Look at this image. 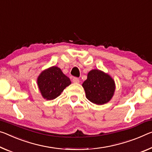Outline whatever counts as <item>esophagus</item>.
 <instances>
[{"instance_id": "obj_1", "label": "esophagus", "mask_w": 152, "mask_h": 152, "mask_svg": "<svg viewBox=\"0 0 152 152\" xmlns=\"http://www.w3.org/2000/svg\"><path fill=\"white\" fill-rule=\"evenodd\" d=\"M72 82H73L74 83H80V80L78 78H74L72 79Z\"/></svg>"}]
</instances>
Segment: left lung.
I'll use <instances>...</instances> for the list:
<instances>
[{"label": "left lung", "instance_id": "1", "mask_svg": "<svg viewBox=\"0 0 152 152\" xmlns=\"http://www.w3.org/2000/svg\"><path fill=\"white\" fill-rule=\"evenodd\" d=\"M83 86L86 97L97 105H103L109 102L115 90L114 79L108 74L98 69H92L88 72Z\"/></svg>", "mask_w": 152, "mask_h": 152}]
</instances>
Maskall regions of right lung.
<instances>
[{"mask_svg":"<svg viewBox=\"0 0 152 152\" xmlns=\"http://www.w3.org/2000/svg\"><path fill=\"white\" fill-rule=\"evenodd\" d=\"M71 84L68 77L57 66L45 69L37 78V85L42 97L53 100L61 95L65 88Z\"/></svg>","mask_w":152,"mask_h":152,"instance_id":"add662e5","label":"right lung"}]
</instances>
